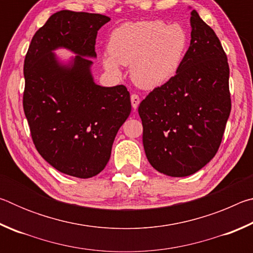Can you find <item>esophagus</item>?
Returning a JSON list of instances; mask_svg holds the SVG:
<instances>
[{
    "label": "esophagus",
    "instance_id": "esophagus-1",
    "mask_svg": "<svg viewBox=\"0 0 253 253\" xmlns=\"http://www.w3.org/2000/svg\"><path fill=\"white\" fill-rule=\"evenodd\" d=\"M130 100H131V106L132 108L136 109L137 107H138L139 102H140V98L138 95H136V93H132V95L130 96Z\"/></svg>",
    "mask_w": 253,
    "mask_h": 253
}]
</instances>
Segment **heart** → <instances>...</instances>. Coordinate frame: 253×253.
Here are the masks:
<instances>
[{"mask_svg":"<svg viewBox=\"0 0 253 253\" xmlns=\"http://www.w3.org/2000/svg\"><path fill=\"white\" fill-rule=\"evenodd\" d=\"M188 48V34L181 24L163 20L125 23L111 32L110 54L102 58L106 70L118 75L119 63L131 66V78L143 88H156L177 74Z\"/></svg>","mask_w":253,"mask_h":253,"instance_id":"heart-1","label":"heart"}]
</instances>
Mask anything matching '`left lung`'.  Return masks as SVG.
<instances>
[{
  "label": "left lung",
  "mask_w": 253,
  "mask_h": 253,
  "mask_svg": "<svg viewBox=\"0 0 253 253\" xmlns=\"http://www.w3.org/2000/svg\"><path fill=\"white\" fill-rule=\"evenodd\" d=\"M191 14L179 70L138 107L147 160L173 177L194 174L215 156L231 111L228 58L213 29L195 10Z\"/></svg>",
  "instance_id": "8db88e82"
}]
</instances>
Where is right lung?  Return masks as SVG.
Wrapping results in <instances>:
<instances>
[{
  "label": "right lung",
  "instance_id": "1",
  "mask_svg": "<svg viewBox=\"0 0 253 253\" xmlns=\"http://www.w3.org/2000/svg\"><path fill=\"white\" fill-rule=\"evenodd\" d=\"M110 18L63 10L34 34L24 59L23 110L34 146L63 174L89 178L108 163L119 128L131 110L124 84L101 87L90 74L97 32ZM79 54L62 66L52 51Z\"/></svg>",
  "mask_w": 253,
  "mask_h": 253
}]
</instances>
